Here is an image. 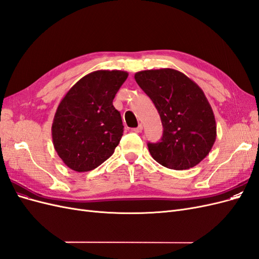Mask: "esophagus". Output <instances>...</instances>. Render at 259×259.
Wrapping results in <instances>:
<instances>
[{"label": "esophagus", "mask_w": 259, "mask_h": 259, "mask_svg": "<svg viewBox=\"0 0 259 259\" xmlns=\"http://www.w3.org/2000/svg\"><path fill=\"white\" fill-rule=\"evenodd\" d=\"M142 131H143V125H142V124H139L137 127L133 128V132H135V133H140Z\"/></svg>", "instance_id": "obj_1"}]
</instances>
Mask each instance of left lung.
<instances>
[{
  "label": "left lung",
  "instance_id": "1",
  "mask_svg": "<svg viewBox=\"0 0 259 259\" xmlns=\"http://www.w3.org/2000/svg\"><path fill=\"white\" fill-rule=\"evenodd\" d=\"M135 80L152 100L163 125L161 142L148 143L152 158L176 170L198 165L216 140L213 109L200 86L169 68L139 71Z\"/></svg>",
  "mask_w": 259,
  "mask_h": 259
}]
</instances>
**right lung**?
<instances>
[{"label": "right lung", "mask_w": 259, "mask_h": 259, "mask_svg": "<svg viewBox=\"0 0 259 259\" xmlns=\"http://www.w3.org/2000/svg\"><path fill=\"white\" fill-rule=\"evenodd\" d=\"M127 76L121 70H97L83 76L61 99L52 137L55 150L69 168L89 171L113 154L124 126L112 101Z\"/></svg>", "instance_id": "add662e5"}]
</instances>
